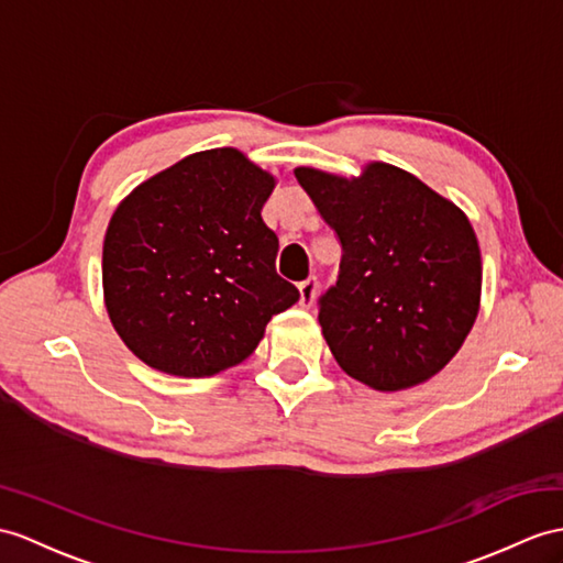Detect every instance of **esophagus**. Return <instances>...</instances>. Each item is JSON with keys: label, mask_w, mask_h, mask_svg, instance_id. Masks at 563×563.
Segmentation results:
<instances>
[{"label": "esophagus", "mask_w": 563, "mask_h": 563, "mask_svg": "<svg viewBox=\"0 0 563 563\" xmlns=\"http://www.w3.org/2000/svg\"><path fill=\"white\" fill-rule=\"evenodd\" d=\"M298 291H300V306L310 308L314 300V294H318V277H308L306 282H300Z\"/></svg>", "instance_id": "esophagus-1"}]
</instances>
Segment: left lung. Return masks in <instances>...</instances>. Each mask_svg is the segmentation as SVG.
<instances>
[{
  "label": "left lung",
  "instance_id": "obj_1",
  "mask_svg": "<svg viewBox=\"0 0 563 563\" xmlns=\"http://www.w3.org/2000/svg\"><path fill=\"white\" fill-rule=\"evenodd\" d=\"M294 174L341 243L339 279L318 303L341 369L379 391L440 373L479 310L483 260L468 217L385 162L358 178Z\"/></svg>",
  "mask_w": 563,
  "mask_h": 563
}]
</instances>
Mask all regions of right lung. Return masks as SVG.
Returning a JSON list of instances; mask_svg holds the SVG:
<instances>
[{
  "mask_svg": "<svg viewBox=\"0 0 563 563\" xmlns=\"http://www.w3.org/2000/svg\"><path fill=\"white\" fill-rule=\"evenodd\" d=\"M274 176L234 147L188 155L121 200L102 245L104 306L139 358L178 377L243 363L298 289L263 222Z\"/></svg>",
  "mask_w": 563,
  "mask_h": 563,
  "instance_id": "right-lung-1",
  "label": "right lung"
}]
</instances>
